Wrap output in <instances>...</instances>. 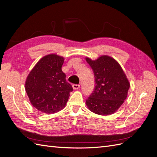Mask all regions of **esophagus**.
I'll list each match as a JSON object with an SVG mask.
<instances>
[{"label": "esophagus", "instance_id": "1", "mask_svg": "<svg viewBox=\"0 0 157 157\" xmlns=\"http://www.w3.org/2000/svg\"><path fill=\"white\" fill-rule=\"evenodd\" d=\"M72 87H73L74 90H78L80 87V85L79 84H73V85H72Z\"/></svg>", "mask_w": 157, "mask_h": 157}]
</instances>
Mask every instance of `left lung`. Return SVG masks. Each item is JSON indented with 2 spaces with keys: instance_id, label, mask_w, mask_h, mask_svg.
I'll return each instance as SVG.
<instances>
[{
  "instance_id": "obj_1",
  "label": "left lung",
  "mask_w": 157,
  "mask_h": 157,
  "mask_svg": "<svg viewBox=\"0 0 157 157\" xmlns=\"http://www.w3.org/2000/svg\"><path fill=\"white\" fill-rule=\"evenodd\" d=\"M93 70L95 86L86 105L94 113L113 114L123 103L130 84L118 62L109 56H103L93 61L86 58Z\"/></svg>"
}]
</instances>
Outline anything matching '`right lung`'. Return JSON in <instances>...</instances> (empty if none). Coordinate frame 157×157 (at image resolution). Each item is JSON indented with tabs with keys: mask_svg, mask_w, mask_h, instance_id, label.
Returning a JSON list of instances; mask_svg holds the SVG:
<instances>
[{
	"mask_svg": "<svg viewBox=\"0 0 157 157\" xmlns=\"http://www.w3.org/2000/svg\"><path fill=\"white\" fill-rule=\"evenodd\" d=\"M63 58L56 54L44 56L28 75L25 90L36 109L54 113L66 105L73 87L62 70Z\"/></svg>",
	"mask_w": 157,
	"mask_h": 157,
	"instance_id": "right-lung-1",
	"label": "right lung"
}]
</instances>
